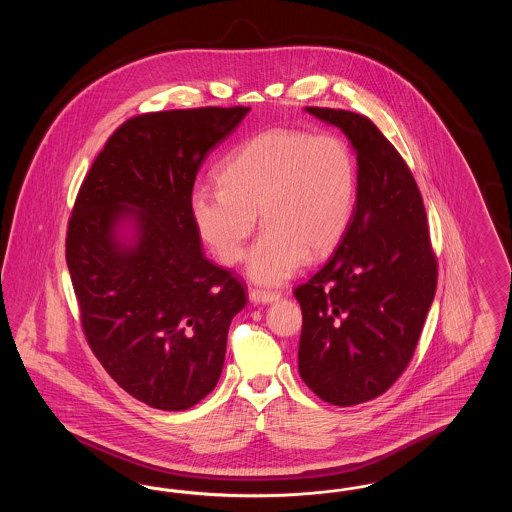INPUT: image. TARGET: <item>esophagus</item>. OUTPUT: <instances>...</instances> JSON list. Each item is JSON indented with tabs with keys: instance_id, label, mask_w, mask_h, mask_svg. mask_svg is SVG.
Listing matches in <instances>:
<instances>
[{
	"instance_id": "esophagus-1",
	"label": "esophagus",
	"mask_w": 512,
	"mask_h": 512,
	"mask_svg": "<svg viewBox=\"0 0 512 512\" xmlns=\"http://www.w3.org/2000/svg\"><path fill=\"white\" fill-rule=\"evenodd\" d=\"M280 297V293L278 292H265V290H251L249 292V299L253 301V303H272V301H276Z\"/></svg>"
}]
</instances>
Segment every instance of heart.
Here are the masks:
<instances>
[{"label": "heart", "mask_w": 512, "mask_h": 512, "mask_svg": "<svg viewBox=\"0 0 512 512\" xmlns=\"http://www.w3.org/2000/svg\"><path fill=\"white\" fill-rule=\"evenodd\" d=\"M220 182L190 194L201 240L222 263L236 265L261 213L265 230L247 272L259 284H280L307 255L318 259L340 244L355 209L357 163L340 136L272 128L226 159Z\"/></svg>", "instance_id": "b5f03b06"}]
</instances>
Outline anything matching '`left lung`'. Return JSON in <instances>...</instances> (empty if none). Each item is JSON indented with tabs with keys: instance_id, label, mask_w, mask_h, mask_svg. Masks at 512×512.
<instances>
[{
	"instance_id": "1",
	"label": "left lung",
	"mask_w": 512,
	"mask_h": 512,
	"mask_svg": "<svg viewBox=\"0 0 512 512\" xmlns=\"http://www.w3.org/2000/svg\"><path fill=\"white\" fill-rule=\"evenodd\" d=\"M357 151V203L338 249L293 295L301 305L299 374L330 405L386 393L413 359L438 286L413 172L365 115L307 107Z\"/></svg>"
}]
</instances>
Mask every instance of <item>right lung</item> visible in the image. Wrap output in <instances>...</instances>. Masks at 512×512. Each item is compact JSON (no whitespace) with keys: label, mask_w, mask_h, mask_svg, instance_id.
Returning <instances> with one entry per match:
<instances>
[{"label":"right lung","mask_w":512,"mask_h":512,"mask_svg":"<svg viewBox=\"0 0 512 512\" xmlns=\"http://www.w3.org/2000/svg\"><path fill=\"white\" fill-rule=\"evenodd\" d=\"M249 107L136 115L109 136L86 174L65 255L86 341L138 401L184 411L219 382L244 284L201 251L190 213L195 176ZM137 222L134 246L114 228Z\"/></svg>","instance_id":"1"}]
</instances>
